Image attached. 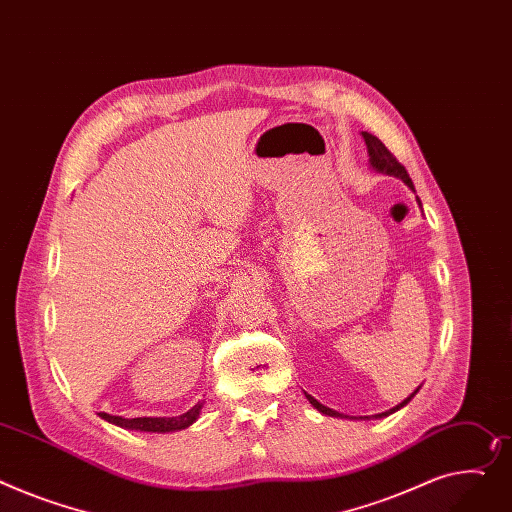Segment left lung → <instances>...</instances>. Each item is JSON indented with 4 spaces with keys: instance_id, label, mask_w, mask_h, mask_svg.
<instances>
[{
    "instance_id": "1",
    "label": "left lung",
    "mask_w": 512,
    "mask_h": 512,
    "mask_svg": "<svg viewBox=\"0 0 512 512\" xmlns=\"http://www.w3.org/2000/svg\"><path fill=\"white\" fill-rule=\"evenodd\" d=\"M362 138H364V144H366V150H368V164H370V168H372V170H377V173H383V175H389V177L401 179L407 187H410V189L414 191V183H412L410 175H407V170L397 162V158H393V154L385 148V144H383L379 138H374V135H372V133H368V131H362ZM418 203H420V199H418ZM420 206H422V203H420ZM418 391H420V387H418L410 397H405L399 405L391 407V410H387V412H383V414L360 416V418H352V416L339 414V412L331 410V407H327V405L319 403L313 395H309V393H304V395H306V399H309V403L315 407V410H317V412H321V414H325V416H331V418H350V420H379V418H387V416L395 414L397 410H401L403 405H407V403L412 401V397H414Z\"/></svg>"
}]
</instances>
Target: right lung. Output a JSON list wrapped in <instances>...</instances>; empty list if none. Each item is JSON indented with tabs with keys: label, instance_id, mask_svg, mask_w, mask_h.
<instances>
[{
	"label": "right lung",
	"instance_id": "obj_1",
	"mask_svg": "<svg viewBox=\"0 0 512 512\" xmlns=\"http://www.w3.org/2000/svg\"><path fill=\"white\" fill-rule=\"evenodd\" d=\"M203 407V401H197L189 412L175 416V418H123V416H111L100 412L98 416L107 420L109 424H115L125 430H140V432H177L189 428L197 418Z\"/></svg>",
	"mask_w": 512,
	"mask_h": 512
}]
</instances>
